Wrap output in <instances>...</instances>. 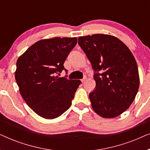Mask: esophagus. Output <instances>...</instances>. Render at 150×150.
Returning a JSON list of instances; mask_svg holds the SVG:
<instances>
[{"label": "esophagus", "mask_w": 150, "mask_h": 150, "mask_svg": "<svg viewBox=\"0 0 150 150\" xmlns=\"http://www.w3.org/2000/svg\"><path fill=\"white\" fill-rule=\"evenodd\" d=\"M86 80H87V77H85V78H84V79H82V80H81L82 83H85V82L86 81Z\"/></svg>", "instance_id": "esophagus-1"}]
</instances>
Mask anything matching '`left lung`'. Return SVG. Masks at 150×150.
Wrapping results in <instances>:
<instances>
[{
  "mask_svg": "<svg viewBox=\"0 0 150 150\" xmlns=\"http://www.w3.org/2000/svg\"><path fill=\"white\" fill-rule=\"evenodd\" d=\"M79 44L96 71L95 90L89 93L93 110L104 118L120 115L132 104L139 87L138 67L132 53L110 35L79 37Z\"/></svg>",
  "mask_w": 150,
  "mask_h": 150,
  "instance_id": "left-lung-1",
  "label": "left lung"
}]
</instances>
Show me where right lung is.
<instances>
[{"mask_svg": "<svg viewBox=\"0 0 150 150\" xmlns=\"http://www.w3.org/2000/svg\"><path fill=\"white\" fill-rule=\"evenodd\" d=\"M77 43L76 38L38 41L16 62L15 79L27 105L43 118L52 120L70 107L80 80L59 77L63 63Z\"/></svg>", "mask_w": 150, "mask_h": 150, "instance_id": "right-lung-1", "label": "right lung"}]
</instances>
